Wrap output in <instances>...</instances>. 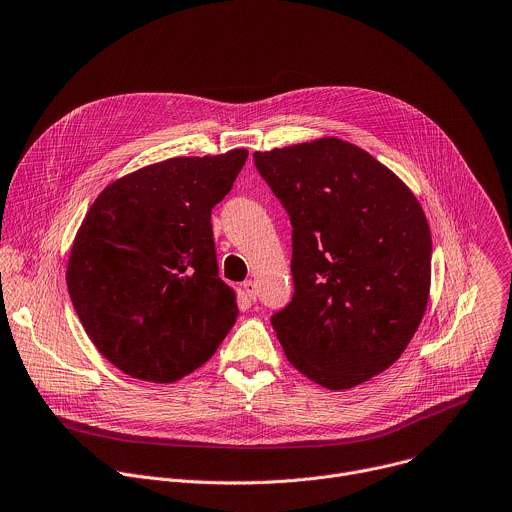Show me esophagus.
Masks as SVG:
<instances>
[{
  "label": "esophagus",
  "instance_id": "1",
  "mask_svg": "<svg viewBox=\"0 0 512 512\" xmlns=\"http://www.w3.org/2000/svg\"><path fill=\"white\" fill-rule=\"evenodd\" d=\"M243 291H245V295L251 299V301H255L257 299V283L255 281H245L243 283Z\"/></svg>",
  "mask_w": 512,
  "mask_h": 512
}]
</instances>
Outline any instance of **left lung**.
I'll list each match as a JSON object with an SVG mask.
<instances>
[{
	"instance_id": "obj_1",
	"label": "left lung",
	"mask_w": 512,
	"mask_h": 512,
	"mask_svg": "<svg viewBox=\"0 0 512 512\" xmlns=\"http://www.w3.org/2000/svg\"><path fill=\"white\" fill-rule=\"evenodd\" d=\"M293 233V297L271 315L287 360L329 390L390 368L428 303L432 237L412 191L356 144L255 152Z\"/></svg>"
}]
</instances>
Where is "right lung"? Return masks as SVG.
Segmentation results:
<instances>
[{"mask_svg":"<svg viewBox=\"0 0 512 512\" xmlns=\"http://www.w3.org/2000/svg\"><path fill=\"white\" fill-rule=\"evenodd\" d=\"M249 152L177 156L108 185L68 261L74 309L124 374L168 384L201 368L233 327L235 291L219 277L211 211Z\"/></svg>","mask_w":512,"mask_h":512,"instance_id":"add662e5","label":"right lung"}]
</instances>
